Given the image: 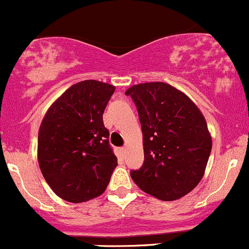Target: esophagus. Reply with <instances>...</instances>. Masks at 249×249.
<instances>
[{"label": "esophagus", "instance_id": "34e87169", "mask_svg": "<svg viewBox=\"0 0 249 249\" xmlns=\"http://www.w3.org/2000/svg\"><path fill=\"white\" fill-rule=\"evenodd\" d=\"M125 151H126V147H122V152H124V154H125Z\"/></svg>", "mask_w": 249, "mask_h": 249}]
</instances>
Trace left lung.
Returning <instances> with one entry per match:
<instances>
[{
    "mask_svg": "<svg viewBox=\"0 0 249 249\" xmlns=\"http://www.w3.org/2000/svg\"><path fill=\"white\" fill-rule=\"evenodd\" d=\"M143 132L144 163L131 171L142 190L162 201L178 200L204 175L212 137L202 112L188 95L165 83L130 87Z\"/></svg>",
    "mask_w": 249,
    "mask_h": 249,
    "instance_id": "8db88e82",
    "label": "left lung"
}]
</instances>
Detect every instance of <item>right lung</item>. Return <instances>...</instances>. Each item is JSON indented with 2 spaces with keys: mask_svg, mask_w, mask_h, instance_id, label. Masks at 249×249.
Instances as JSON below:
<instances>
[{
  "mask_svg": "<svg viewBox=\"0 0 249 249\" xmlns=\"http://www.w3.org/2000/svg\"><path fill=\"white\" fill-rule=\"evenodd\" d=\"M114 89L97 80L76 83L43 117L37 160L46 182L62 200L80 203L102 195L118 164L103 122Z\"/></svg>",
  "mask_w": 249,
  "mask_h": 249,
  "instance_id": "obj_1",
  "label": "right lung"
}]
</instances>
